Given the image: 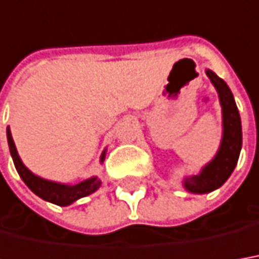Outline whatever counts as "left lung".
Masks as SVG:
<instances>
[{
	"instance_id": "1",
	"label": "left lung",
	"mask_w": 259,
	"mask_h": 259,
	"mask_svg": "<svg viewBox=\"0 0 259 259\" xmlns=\"http://www.w3.org/2000/svg\"><path fill=\"white\" fill-rule=\"evenodd\" d=\"M211 83L217 89L223 109V139L215 157L207 163L197 176L184 177V189L194 194H205L220 189L231 176L240 157L242 130L238 107L230 88L210 69H205Z\"/></svg>"
}]
</instances>
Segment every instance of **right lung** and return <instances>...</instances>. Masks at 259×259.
<instances>
[{"label": "right lung", "instance_id": "right-lung-1", "mask_svg": "<svg viewBox=\"0 0 259 259\" xmlns=\"http://www.w3.org/2000/svg\"><path fill=\"white\" fill-rule=\"evenodd\" d=\"M7 139H8L11 157L14 160V164H15L19 177L24 180V183L29 187V190L38 197H41L42 200L54 203L56 205H69L82 197L92 194L100 187V180L98 177H92V179H88L85 181H80L78 184L69 186V184H61V183H55V181L45 180V179L35 176L32 171H29L26 168L25 164L22 163V160L19 159L17 147H15L14 140H12L10 127H7ZM105 156H106V150H103L102 156H100V163H103Z\"/></svg>", "mask_w": 259, "mask_h": 259}]
</instances>
